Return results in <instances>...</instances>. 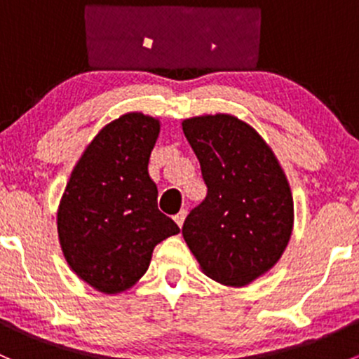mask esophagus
Returning <instances> with one entry per match:
<instances>
[{
    "mask_svg": "<svg viewBox=\"0 0 359 359\" xmlns=\"http://www.w3.org/2000/svg\"><path fill=\"white\" fill-rule=\"evenodd\" d=\"M186 210H180V212L179 213H177V215L175 217H173V220H175V222H177V226H179V227H182V224H184V219H186Z\"/></svg>",
    "mask_w": 359,
    "mask_h": 359,
    "instance_id": "1",
    "label": "esophagus"
}]
</instances>
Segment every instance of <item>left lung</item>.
Instances as JSON below:
<instances>
[{
  "label": "left lung",
  "instance_id": "1",
  "mask_svg": "<svg viewBox=\"0 0 359 359\" xmlns=\"http://www.w3.org/2000/svg\"><path fill=\"white\" fill-rule=\"evenodd\" d=\"M182 130L206 184L182 236L206 276L245 287L280 260L290 240L288 180L262 137L234 116H198Z\"/></svg>",
  "mask_w": 359,
  "mask_h": 359
}]
</instances>
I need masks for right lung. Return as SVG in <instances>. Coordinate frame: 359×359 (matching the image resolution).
Masks as SVG:
<instances>
[{"mask_svg": "<svg viewBox=\"0 0 359 359\" xmlns=\"http://www.w3.org/2000/svg\"><path fill=\"white\" fill-rule=\"evenodd\" d=\"M159 121L128 112L104 126L69 179L59 213L60 247L71 269L104 293H118L146 274L158 243L179 226L158 210L147 165Z\"/></svg>", "mask_w": 359, "mask_h": 359, "instance_id": "right-lung-1", "label": "right lung"}]
</instances>
